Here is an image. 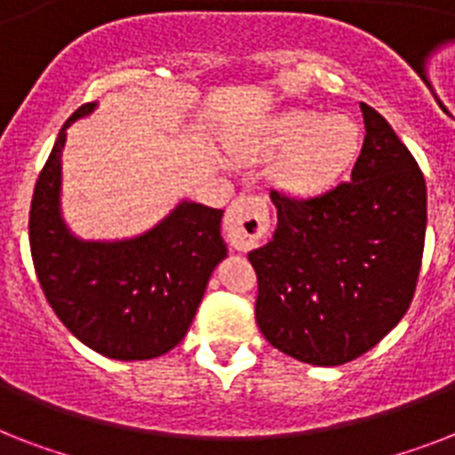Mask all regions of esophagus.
Instances as JSON below:
<instances>
[{
  "instance_id": "34e87169",
  "label": "esophagus",
  "mask_w": 455,
  "mask_h": 455,
  "mask_svg": "<svg viewBox=\"0 0 455 455\" xmlns=\"http://www.w3.org/2000/svg\"><path fill=\"white\" fill-rule=\"evenodd\" d=\"M227 241L238 252H248L269 231V207L259 196H238L224 221Z\"/></svg>"
}]
</instances>
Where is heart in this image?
I'll return each instance as SVG.
<instances>
[{
  "label": "heart",
  "mask_w": 455,
  "mask_h": 455,
  "mask_svg": "<svg viewBox=\"0 0 455 455\" xmlns=\"http://www.w3.org/2000/svg\"><path fill=\"white\" fill-rule=\"evenodd\" d=\"M361 130L349 116H323L318 110L291 108L238 144L243 156L274 160L278 184L298 196L331 188L359 153Z\"/></svg>",
  "instance_id": "1"
}]
</instances>
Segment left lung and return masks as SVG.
Here are the masks:
<instances>
[{"label":"left lung","instance_id":"1","mask_svg":"<svg viewBox=\"0 0 455 455\" xmlns=\"http://www.w3.org/2000/svg\"><path fill=\"white\" fill-rule=\"evenodd\" d=\"M361 113L366 137L352 179L307 200L271 191L276 231L248 255L259 331L311 366L373 349L409 309L423 262V172L378 110L361 103Z\"/></svg>","mask_w":455,"mask_h":455}]
</instances>
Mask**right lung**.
<instances>
[{
  "instance_id": "right-lung-1",
  "label": "right lung",
  "mask_w": 455,
  "mask_h": 455,
  "mask_svg": "<svg viewBox=\"0 0 455 455\" xmlns=\"http://www.w3.org/2000/svg\"><path fill=\"white\" fill-rule=\"evenodd\" d=\"M87 103L63 124L35 184L30 252L39 285L68 331L117 361L163 356L184 339L214 267L227 257L224 210L181 200L134 238L84 241L60 214L66 130L94 113Z\"/></svg>"
}]
</instances>
